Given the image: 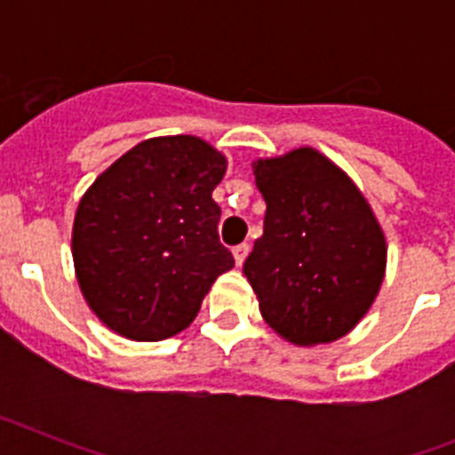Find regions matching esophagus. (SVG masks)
Returning a JSON list of instances; mask_svg holds the SVG:
<instances>
[{"label": "esophagus", "instance_id": "34e87169", "mask_svg": "<svg viewBox=\"0 0 455 455\" xmlns=\"http://www.w3.org/2000/svg\"><path fill=\"white\" fill-rule=\"evenodd\" d=\"M235 262H236V267H241V264L246 262V257H248V252H251V246H248V243H239V246H235Z\"/></svg>", "mask_w": 455, "mask_h": 455}]
</instances>
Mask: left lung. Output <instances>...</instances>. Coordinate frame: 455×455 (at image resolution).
<instances>
[{
  "instance_id": "8db88e82",
  "label": "left lung",
  "mask_w": 455,
  "mask_h": 455,
  "mask_svg": "<svg viewBox=\"0 0 455 455\" xmlns=\"http://www.w3.org/2000/svg\"><path fill=\"white\" fill-rule=\"evenodd\" d=\"M264 235L243 264L264 321L299 347L351 332L383 284L387 243L347 172L315 148L252 164Z\"/></svg>"
}]
</instances>
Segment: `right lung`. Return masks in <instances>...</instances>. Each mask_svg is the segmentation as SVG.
I'll use <instances>...</instances> for the list:
<instances>
[{"label":"right lung","instance_id":"add662e5","mask_svg":"<svg viewBox=\"0 0 455 455\" xmlns=\"http://www.w3.org/2000/svg\"><path fill=\"white\" fill-rule=\"evenodd\" d=\"M228 162L198 136H156L124 152L79 200L72 259L88 307L134 341L178 335L235 257L219 241L212 191Z\"/></svg>","mask_w":455,"mask_h":455}]
</instances>
